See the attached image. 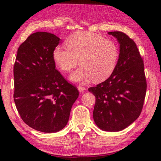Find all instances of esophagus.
Returning <instances> with one entry per match:
<instances>
[{
    "mask_svg": "<svg viewBox=\"0 0 161 161\" xmlns=\"http://www.w3.org/2000/svg\"><path fill=\"white\" fill-rule=\"evenodd\" d=\"M77 89L80 92H83L84 90H85V87L83 86H80V85H79L77 86Z\"/></svg>",
    "mask_w": 161,
    "mask_h": 161,
    "instance_id": "34e87169",
    "label": "esophagus"
}]
</instances>
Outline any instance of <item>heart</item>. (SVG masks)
<instances>
[{
    "label": "heart",
    "instance_id": "1",
    "mask_svg": "<svg viewBox=\"0 0 161 161\" xmlns=\"http://www.w3.org/2000/svg\"><path fill=\"white\" fill-rule=\"evenodd\" d=\"M67 47L58 46L53 59L62 71L69 72L80 63L81 67L70 75L73 81L86 82L93 79L102 81L109 77L118 63L119 51L113 40L89 32H77L67 40Z\"/></svg>",
    "mask_w": 161,
    "mask_h": 161
}]
</instances>
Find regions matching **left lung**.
<instances>
[{"mask_svg":"<svg viewBox=\"0 0 161 161\" xmlns=\"http://www.w3.org/2000/svg\"><path fill=\"white\" fill-rule=\"evenodd\" d=\"M120 45L118 63L107 80L89 88L96 97L93 118L105 131H119L138 119L146 93L143 60L135 42L124 32H108Z\"/></svg>","mask_w":161,"mask_h":161,"instance_id":"left-lung-1","label":"left lung"}]
</instances>
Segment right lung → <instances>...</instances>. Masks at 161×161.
<instances>
[{
  "instance_id": "right-lung-1",
  "label": "right lung",
  "mask_w": 161,
  "mask_h": 161,
  "mask_svg": "<svg viewBox=\"0 0 161 161\" xmlns=\"http://www.w3.org/2000/svg\"><path fill=\"white\" fill-rule=\"evenodd\" d=\"M59 38L37 32L18 47L14 74V102L23 121L44 133L64 129L79 91L55 69L53 51Z\"/></svg>"
}]
</instances>
